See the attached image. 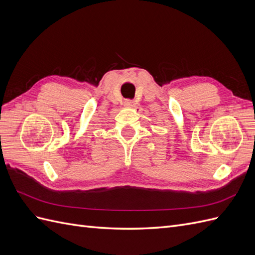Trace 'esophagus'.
<instances>
[{
	"label": "esophagus",
	"mask_w": 255,
	"mask_h": 255,
	"mask_svg": "<svg viewBox=\"0 0 255 255\" xmlns=\"http://www.w3.org/2000/svg\"><path fill=\"white\" fill-rule=\"evenodd\" d=\"M125 105H126L127 107H129V109H130V107H134V106H135V104H134L133 102H130V101H127V102L125 103Z\"/></svg>",
	"instance_id": "1"
}]
</instances>
